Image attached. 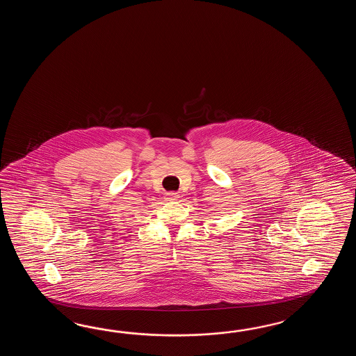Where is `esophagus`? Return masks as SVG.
<instances>
[{"label":"esophagus","mask_w":356,"mask_h":356,"mask_svg":"<svg viewBox=\"0 0 356 356\" xmlns=\"http://www.w3.org/2000/svg\"><path fill=\"white\" fill-rule=\"evenodd\" d=\"M165 198H167V201H175L179 198V195L177 192H169L165 195Z\"/></svg>","instance_id":"obj_1"}]
</instances>
